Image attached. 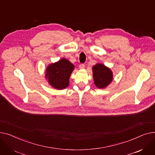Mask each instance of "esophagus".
Wrapping results in <instances>:
<instances>
[{"label":"esophagus","instance_id":"1","mask_svg":"<svg viewBox=\"0 0 155 155\" xmlns=\"http://www.w3.org/2000/svg\"><path fill=\"white\" fill-rule=\"evenodd\" d=\"M79 68L80 69H84L85 66L84 64H79Z\"/></svg>","mask_w":155,"mask_h":155}]
</instances>
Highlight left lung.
<instances>
[{"label": "left lung", "instance_id": "1", "mask_svg": "<svg viewBox=\"0 0 155 155\" xmlns=\"http://www.w3.org/2000/svg\"><path fill=\"white\" fill-rule=\"evenodd\" d=\"M93 76L94 83L99 89L106 88L110 84L113 79L112 71L103 64L97 63L93 66Z\"/></svg>", "mask_w": 155, "mask_h": 155}]
</instances>
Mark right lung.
<instances>
[{
  "label": "right lung",
  "instance_id": "add662e5",
  "mask_svg": "<svg viewBox=\"0 0 155 155\" xmlns=\"http://www.w3.org/2000/svg\"><path fill=\"white\" fill-rule=\"evenodd\" d=\"M74 69L73 64L62 58L58 62L50 64L45 70V77L52 87L63 89L68 87L69 78Z\"/></svg>",
  "mask_w": 155,
  "mask_h": 155
}]
</instances>
